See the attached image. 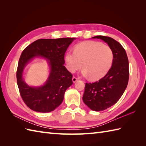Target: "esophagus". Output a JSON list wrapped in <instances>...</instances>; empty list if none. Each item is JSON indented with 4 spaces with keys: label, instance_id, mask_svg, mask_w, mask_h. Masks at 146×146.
<instances>
[{
    "label": "esophagus",
    "instance_id": "esophagus-1",
    "mask_svg": "<svg viewBox=\"0 0 146 146\" xmlns=\"http://www.w3.org/2000/svg\"><path fill=\"white\" fill-rule=\"evenodd\" d=\"M78 80V78H77L76 77H75V76H73V78H72V81H73V83H75L76 82H77Z\"/></svg>",
    "mask_w": 146,
    "mask_h": 146
}]
</instances>
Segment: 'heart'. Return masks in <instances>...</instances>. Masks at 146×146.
Instances as JSON below:
<instances>
[{"label": "heart", "instance_id": "obj_1", "mask_svg": "<svg viewBox=\"0 0 146 146\" xmlns=\"http://www.w3.org/2000/svg\"><path fill=\"white\" fill-rule=\"evenodd\" d=\"M113 52L109 46L97 41H85L77 44L74 52L65 56L68 70L74 73L83 68L82 75L93 80L104 77L112 64Z\"/></svg>", "mask_w": 146, "mask_h": 146}]
</instances>
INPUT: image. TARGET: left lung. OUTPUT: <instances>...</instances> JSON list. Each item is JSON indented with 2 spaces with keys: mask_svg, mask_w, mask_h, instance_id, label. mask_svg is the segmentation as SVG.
Returning a JSON list of instances; mask_svg holds the SVG:
<instances>
[{
  "mask_svg": "<svg viewBox=\"0 0 146 146\" xmlns=\"http://www.w3.org/2000/svg\"><path fill=\"white\" fill-rule=\"evenodd\" d=\"M92 38L103 40L112 49L113 60L109 71L94 83H86L83 101L91 110L102 111L115 104L127 88L129 78V65L125 50L119 42L104 36Z\"/></svg>",
  "mask_w": 146,
  "mask_h": 146,
  "instance_id": "left-lung-1",
  "label": "left lung"
}]
</instances>
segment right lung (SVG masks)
Returning <instances> with one entry per match:
<instances>
[{
	"label": "right lung",
	"instance_id": "add662e5",
	"mask_svg": "<svg viewBox=\"0 0 146 146\" xmlns=\"http://www.w3.org/2000/svg\"><path fill=\"white\" fill-rule=\"evenodd\" d=\"M75 38L40 39L24 49L17 70V83L22 98L31 109L38 112L53 111L62 103L66 89L73 84V75L64 64V53ZM46 59L50 73L45 84L41 87H31L24 82V68L33 58Z\"/></svg>",
	"mask_w": 146,
	"mask_h": 146
}]
</instances>
